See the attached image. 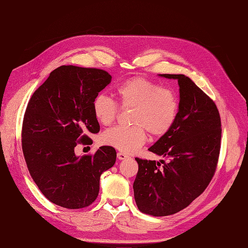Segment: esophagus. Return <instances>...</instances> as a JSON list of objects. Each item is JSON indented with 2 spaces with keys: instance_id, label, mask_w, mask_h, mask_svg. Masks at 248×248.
Instances as JSON below:
<instances>
[{
  "instance_id": "obj_1",
  "label": "esophagus",
  "mask_w": 248,
  "mask_h": 248,
  "mask_svg": "<svg viewBox=\"0 0 248 248\" xmlns=\"http://www.w3.org/2000/svg\"><path fill=\"white\" fill-rule=\"evenodd\" d=\"M117 156H118V158H119L120 160H123V159L128 158V155L125 154V153H123V152H118Z\"/></svg>"
}]
</instances>
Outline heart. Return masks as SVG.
<instances>
[{
    "mask_svg": "<svg viewBox=\"0 0 248 248\" xmlns=\"http://www.w3.org/2000/svg\"><path fill=\"white\" fill-rule=\"evenodd\" d=\"M115 93L122 108H132L130 127H114L102 134L104 144L123 153H133L145 144L148 132L162 137L175 124L179 111L176 92L142 77L131 78L120 84ZM93 114L101 125L117 119L120 107L109 96L97 94L92 101Z\"/></svg>",
    "mask_w": 248,
    "mask_h": 248,
    "instance_id": "heart-1",
    "label": "heart"
}]
</instances>
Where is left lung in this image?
<instances>
[{
  "instance_id": "obj_1",
  "label": "left lung",
  "mask_w": 248,
  "mask_h": 248,
  "mask_svg": "<svg viewBox=\"0 0 248 248\" xmlns=\"http://www.w3.org/2000/svg\"><path fill=\"white\" fill-rule=\"evenodd\" d=\"M178 79L179 111L170 130L149 148L169 161L136 158L133 182L140 212L168 216L181 211L204 192L215 174L221 140V121L215 102L184 74H160Z\"/></svg>"
}]
</instances>
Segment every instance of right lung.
<instances>
[{"label": "right lung", "mask_w": 248, "mask_h": 248, "mask_svg": "<svg viewBox=\"0 0 248 248\" xmlns=\"http://www.w3.org/2000/svg\"><path fill=\"white\" fill-rule=\"evenodd\" d=\"M110 80L106 70L60 66L29 100L22 121V153L36 185L58 206L91 205L98 197L101 174L116 162L117 152L110 146L81 157L74 154V148L91 145L89 136L100 130L92 101Z\"/></svg>", "instance_id": "obj_1"}]
</instances>
